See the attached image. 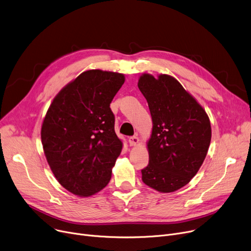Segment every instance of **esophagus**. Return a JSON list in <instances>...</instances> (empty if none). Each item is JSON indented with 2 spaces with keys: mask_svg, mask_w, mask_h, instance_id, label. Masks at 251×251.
I'll return each instance as SVG.
<instances>
[{
  "mask_svg": "<svg viewBox=\"0 0 251 251\" xmlns=\"http://www.w3.org/2000/svg\"><path fill=\"white\" fill-rule=\"evenodd\" d=\"M138 141H139V139H138L137 136H130V137L128 138V142H129V144H130L131 147L136 146V144L138 143Z\"/></svg>",
  "mask_w": 251,
  "mask_h": 251,
  "instance_id": "1",
  "label": "esophagus"
}]
</instances>
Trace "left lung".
I'll return each mask as SVG.
<instances>
[{
  "instance_id": "left-lung-1",
  "label": "left lung",
  "mask_w": 251,
  "mask_h": 251,
  "mask_svg": "<svg viewBox=\"0 0 251 251\" xmlns=\"http://www.w3.org/2000/svg\"><path fill=\"white\" fill-rule=\"evenodd\" d=\"M138 88L148 100L153 124L142 181L160 192H173L188 184L205 159L212 138L209 119L172 76L155 79L143 74Z\"/></svg>"
}]
</instances>
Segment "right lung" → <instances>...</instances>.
<instances>
[{
	"label": "right lung",
	"mask_w": 251,
	"mask_h": 251,
	"mask_svg": "<svg viewBox=\"0 0 251 251\" xmlns=\"http://www.w3.org/2000/svg\"><path fill=\"white\" fill-rule=\"evenodd\" d=\"M123 74L88 70L52 100L42 126L47 161L61 185L89 196L108 185L122 151L110 108Z\"/></svg>",
	"instance_id": "obj_1"
}]
</instances>
